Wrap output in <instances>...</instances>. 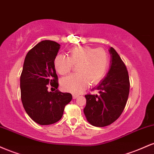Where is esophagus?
Here are the masks:
<instances>
[{"mask_svg":"<svg viewBox=\"0 0 154 154\" xmlns=\"http://www.w3.org/2000/svg\"><path fill=\"white\" fill-rule=\"evenodd\" d=\"M78 96H79V95H77V94L72 95V97H73V99H76V98H77Z\"/></svg>","mask_w":154,"mask_h":154,"instance_id":"1","label":"esophagus"}]
</instances>
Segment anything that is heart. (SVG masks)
<instances>
[{
	"label": "heart",
	"mask_w": 154,
	"mask_h": 154,
	"mask_svg": "<svg viewBox=\"0 0 154 154\" xmlns=\"http://www.w3.org/2000/svg\"><path fill=\"white\" fill-rule=\"evenodd\" d=\"M54 64L56 72L61 75L68 74L74 65H77L78 73L63 78L61 87L64 91L79 93L90 83L97 84L105 77L109 67V56L102 48L78 46L69 51V56L58 54Z\"/></svg>",
	"instance_id": "obj_1"
}]
</instances>
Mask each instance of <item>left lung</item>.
Wrapping results in <instances>:
<instances>
[{
    "label": "left lung",
    "mask_w": 154,
    "mask_h": 154,
    "mask_svg": "<svg viewBox=\"0 0 154 154\" xmlns=\"http://www.w3.org/2000/svg\"><path fill=\"white\" fill-rule=\"evenodd\" d=\"M110 69L106 77L93 91L98 95H85L84 114L88 122L95 127L110 125L119 117L125 109L130 92V79L125 63L112 47Z\"/></svg>",
    "instance_id": "obj_1"
}]
</instances>
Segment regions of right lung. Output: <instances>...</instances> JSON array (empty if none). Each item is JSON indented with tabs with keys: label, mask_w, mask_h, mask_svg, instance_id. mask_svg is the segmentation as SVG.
I'll list each match as a JSON object with an SVG mask.
<instances>
[{
	"label": "right lung",
	"mask_w": 154,
	"mask_h": 154,
	"mask_svg": "<svg viewBox=\"0 0 154 154\" xmlns=\"http://www.w3.org/2000/svg\"><path fill=\"white\" fill-rule=\"evenodd\" d=\"M59 48L56 42L43 40L33 47L24 59L20 77L21 99L26 114L39 125L59 121L65 106L72 99L71 93L57 90L59 82L54 61ZM48 85L57 91L49 92Z\"/></svg>",
	"instance_id": "1"
}]
</instances>
